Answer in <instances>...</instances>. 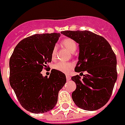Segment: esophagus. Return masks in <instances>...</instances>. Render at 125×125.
I'll return each instance as SVG.
<instances>
[{
  "label": "esophagus",
  "instance_id": "obj_1",
  "mask_svg": "<svg viewBox=\"0 0 125 125\" xmlns=\"http://www.w3.org/2000/svg\"><path fill=\"white\" fill-rule=\"evenodd\" d=\"M66 79H67V81H69V80L71 79V77H70V75H66Z\"/></svg>",
  "mask_w": 125,
  "mask_h": 125
}]
</instances>
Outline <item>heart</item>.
Masks as SVG:
<instances>
[{
	"label": "heart",
	"instance_id": "heart-1",
	"mask_svg": "<svg viewBox=\"0 0 125 125\" xmlns=\"http://www.w3.org/2000/svg\"><path fill=\"white\" fill-rule=\"evenodd\" d=\"M61 44L71 52H74L76 49V42L71 38L64 39L61 42ZM55 57H56V48H53L51 53V58L53 60H54ZM74 67V64L73 62H58L53 65V69L57 71H59L60 72L67 74L73 69Z\"/></svg>",
	"mask_w": 125,
	"mask_h": 125
}]
</instances>
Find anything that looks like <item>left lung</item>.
Returning <instances> with one entry per match:
<instances>
[{
	"label": "left lung",
	"mask_w": 125,
	"mask_h": 125,
	"mask_svg": "<svg viewBox=\"0 0 125 125\" xmlns=\"http://www.w3.org/2000/svg\"><path fill=\"white\" fill-rule=\"evenodd\" d=\"M79 44V61L75 72H87L81 79L79 75L72 80L76 88L72 94L76 105L86 111L102 108L111 97L118 73L115 53L103 37L88 31H62Z\"/></svg>",
	"instance_id": "1"
}]
</instances>
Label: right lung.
<instances>
[{"label": "right lung", "mask_w": 125, "mask_h": 125, "mask_svg": "<svg viewBox=\"0 0 125 125\" xmlns=\"http://www.w3.org/2000/svg\"><path fill=\"white\" fill-rule=\"evenodd\" d=\"M60 33L35 34L22 40L10 59V83L22 107L33 113L53 109L58 92L66 83L62 72L52 70L49 77L42 70L49 68L51 53Z\"/></svg>", "instance_id": "1"}]
</instances>
